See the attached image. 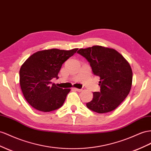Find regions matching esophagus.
Segmentation results:
<instances>
[{"label": "esophagus", "mask_w": 151, "mask_h": 151, "mask_svg": "<svg viewBox=\"0 0 151 151\" xmlns=\"http://www.w3.org/2000/svg\"><path fill=\"white\" fill-rule=\"evenodd\" d=\"M72 89H74V90H75V91H79V92H81V91L83 90L82 89H78V88H73Z\"/></svg>", "instance_id": "1"}]
</instances>
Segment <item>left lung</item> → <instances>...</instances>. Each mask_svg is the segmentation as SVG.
I'll list each match as a JSON object with an SVG mask.
<instances>
[{"label":"left lung","instance_id":"obj_1","mask_svg":"<svg viewBox=\"0 0 151 151\" xmlns=\"http://www.w3.org/2000/svg\"><path fill=\"white\" fill-rule=\"evenodd\" d=\"M77 52L89 62L93 74L100 77V91L93 93L87 107L99 114L114 111L132 88L133 72L128 61L116 50L101 46L80 49Z\"/></svg>","mask_w":151,"mask_h":151}]
</instances>
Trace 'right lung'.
Here are the masks:
<instances>
[{
  "label": "right lung",
  "mask_w": 151,
  "mask_h": 151,
  "mask_svg": "<svg viewBox=\"0 0 151 151\" xmlns=\"http://www.w3.org/2000/svg\"><path fill=\"white\" fill-rule=\"evenodd\" d=\"M78 49L61 50L51 49L32 55L19 70V84L24 97L32 107L42 112H50L63 105L70 89H62L52 84L58 79L62 64Z\"/></svg>",
  "instance_id": "add662e5"
}]
</instances>
